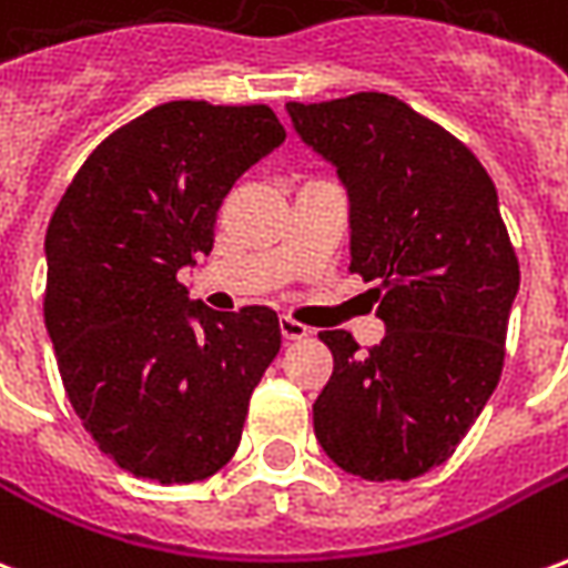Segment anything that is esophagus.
I'll return each instance as SVG.
<instances>
[{
	"label": "esophagus",
	"instance_id": "1",
	"mask_svg": "<svg viewBox=\"0 0 568 568\" xmlns=\"http://www.w3.org/2000/svg\"><path fill=\"white\" fill-rule=\"evenodd\" d=\"M280 332H283V341H304V337H310L307 325L288 320V316H283V320H280Z\"/></svg>",
	"mask_w": 568,
	"mask_h": 568
}]
</instances>
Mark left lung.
I'll list each match as a JSON object with an SVG mask.
<instances>
[{
    "label": "left lung",
    "mask_w": 568,
    "mask_h": 568,
    "mask_svg": "<svg viewBox=\"0 0 568 568\" xmlns=\"http://www.w3.org/2000/svg\"><path fill=\"white\" fill-rule=\"evenodd\" d=\"M349 197V271L386 337L322 332L332 381L313 405L322 450L365 480H410L465 438L501 377L520 267L496 185L463 142L389 93L288 103Z\"/></svg>",
    "instance_id": "left-lung-1"
}]
</instances>
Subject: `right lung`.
<instances>
[{
  "label": "right lung",
  "mask_w": 568,
  "mask_h": 568,
  "mask_svg": "<svg viewBox=\"0 0 568 568\" xmlns=\"http://www.w3.org/2000/svg\"><path fill=\"white\" fill-rule=\"evenodd\" d=\"M283 140L267 105H154L100 142L57 203L44 325L81 426L130 475L194 484L234 456L280 320L215 313L175 276L210 255L227 191Z\"/></svg>",
  "instance_id": "obj_1"
}]
</instances>
